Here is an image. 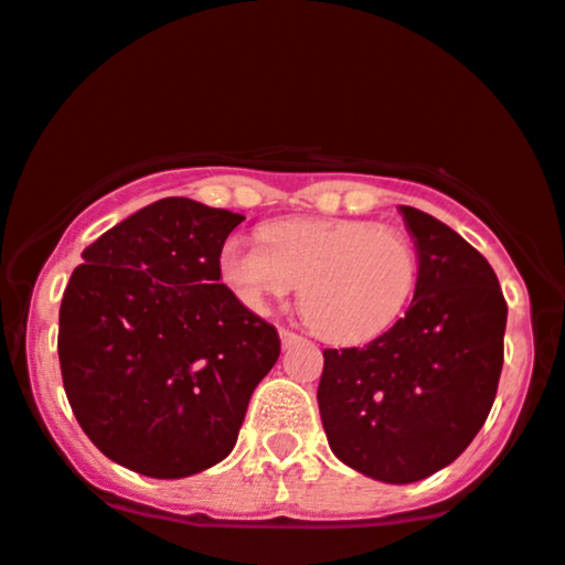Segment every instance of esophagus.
Here are the masks:
<instances>
[{"label": "esophagus", "instance_id": "esophagus-1", "mask_svg": "<svg viewBox=\"0 0 565 565\" xmlns=\"http://www.w3.org/2000/svg\"><path fill=\"white\" fill-rule=\"evenodd\" d=\"M300 334L297 332H292V330H281V345L284 349H289V345H295V343H300Z\"/></svg>", "mask_w": 565, "mask_h": 565}]
</instances>
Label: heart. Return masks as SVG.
Instances as JSON below:
<instances>
[{"label":"heart","instance_id":"obj_1","mask_svg":"<svg viewBox=\"0 0 565 565\" xmlns=\"http://www.w3.org/2000/svg\"><path fill=\"white\" fill-rule=\"evenodd\" d=\"M265 241L231 235L220 278L241 306L265 313L295 295L316 332L334 343H367L405 313L418 281V254L405 233L364 220H289Z\"/></svg>","mask_w":565,"mask_h":565}]
</instances>
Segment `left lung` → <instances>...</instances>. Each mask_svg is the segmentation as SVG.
<instances>
[{
    "label": "left lung",
    "instance_id": "obj_1",
    "mask_svg": "<svg viewBox=\"0 0 565 565\" xmlns=\"http://www.w3.org/2000/svg\"><path fill=\"white\" fill-rule=\"evenodd\" d=\"M399 212L418 252L411 308L362 349H327L316 394L332 454L394 486L469 448L493 407L507 330L488 259L431 214Z\"/></svg>",
    "mask_w": 565,
    "mask_h": 565
}]
</instances>
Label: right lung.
<instances>
[{
	"label": "right lung",
	"mask_w": 565,
	"mask_h": 565,
	"mask_svg": "<svg viewBox=\"0 0 565 565\" xmlns=\"http://www.w3.org/2000/svg\"><path fill=\"white\" fill-rule=\"evenodd\" d=\"M244 216L163 198L83 252L58 313L66 399L120 467L179 480L233 450L276 327L220 284V249Z\"/></svg>",
	"instance_id": "right-lung-1"
}]
</instances>
